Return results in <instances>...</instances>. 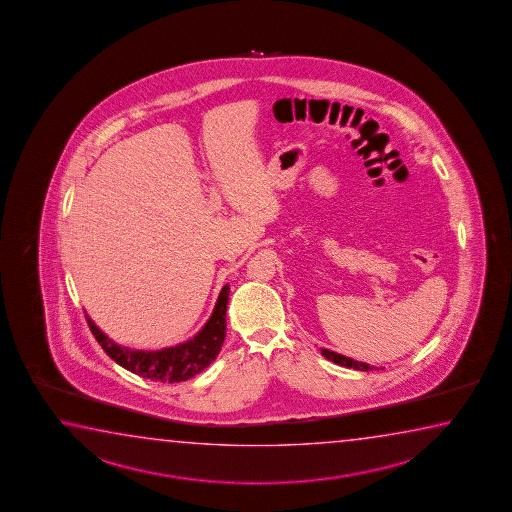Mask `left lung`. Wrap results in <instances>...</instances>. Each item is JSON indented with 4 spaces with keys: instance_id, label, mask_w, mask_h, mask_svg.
<instances>
[{
    "instance_id": "obj_1",
    "label": "left lung",
    "mask_w": 512,
    "mask_h": 512,
    "mask_svg": "<svg viewBox=\"0 0 512 512\" xmlns=\"http://www.w3.org/2000/svg\"><path fill=\"white\" fill-rule=\"evenodd\" d=\"M321 353H323L324 358H328L330 362L337 363V365H342V367H347V369L365 370V372L376 369L374 365H369V363L356 362V360H353V358H347V356H344V354L333 353V351H330V349H321Z\"/></svg>"
}]
</instances>
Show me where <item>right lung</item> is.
<instances>
[{
  "label": "right lung",
  "mask_w": 512,
  "mask_h": 512,
  "mask_svg": "<svg viewBox=\"0 0 512 512\" xmlns=\"http://www.w3.org/2000/svg\"><path fill=\"white\" fill-rule=\"evenodd\" d=\"M230 287L221 289L213 315L205 323L204 328L188 342L179 346L165 347L159 351H136L129 347L118 346L117 342L108 339L103 331L95 326L94 321L87 317L88 326L94 333L95 340L101 344L111 360L138 374L142 378L159 383H181L197 376L209 363L216 360L221 344L227 333V305Z\"/></svg>",
  "instance_id": "add662e5"
}]
</instances>
